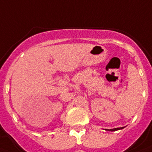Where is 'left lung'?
Listing matches in <instances>:
<instances>
[{
    "label": "left lung",
    "instance_id": "8db88e82",
    "mask_svg": "<svg viewBox=\"0 0 152 152\" xmlns=\"http://www.w3.org/2000/svg\"><path fill=\"white\" fill-rule=\"evenodd\" d=\"M123 128H124V127H117V128H113V129H110V130L107 129V131H117V130L123 129Z\"/></svg>",
    "mask_w": 152,
    "mask_h": 152
}]
</instances>
